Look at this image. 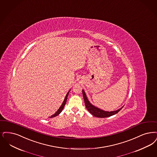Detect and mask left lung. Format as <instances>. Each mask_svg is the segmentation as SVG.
<instances>
[{
  "instance_id": "obj_1",
  "label": "left lung",
  "mask_w": 157,
  "mask_h": 157,
  "mask_svg": "<svg viewBox=\"0 0 157 157\" xmlns=\"http://www.w3.org/2000/svg\"><path fill=\"white\" fill-rule=\"evenodd\" d=\"M82 94H83V99H84V101H85V106L86 107L87 110L90 113H91L92 115H94L95 117H100V118H105V117H110L111 116H113L114 114H117L123 107H122L121 108H120L119 110H115V111H113V112H106V111L102 110H101L100 109L93 106L89 102V101H88V98L86 97V95L85 94V93L83 90H82Z\"/></svg>"
}]
</instances>
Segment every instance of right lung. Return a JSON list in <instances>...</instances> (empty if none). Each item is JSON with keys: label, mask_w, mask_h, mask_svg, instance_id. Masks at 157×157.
Here are the masks:
<instances>
[{"label": "right lung", "mask_w": 157, "mask_h": 157, "mask_svg": "<svg viewBox=\"0 0 157 157\" xmlns=\"http://www.w3.org/2000/svg\"><path fill=\"white\" fill-rule=\"evenodd\" d=\"M69 92H68V93H67V94L66 95V96H65V99H64V101H63V104H62V105L61 106V107L59 108V109L56 111V113H55L54 114H53L52 116H50V118H52V117H56V116H58L59 113H61V112H62V110H63V107L65 105V104H66V102H67V97H68V94H69Z\"/></svg>", "instance_id": "add662e5"}]
</instances>
